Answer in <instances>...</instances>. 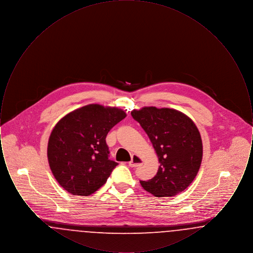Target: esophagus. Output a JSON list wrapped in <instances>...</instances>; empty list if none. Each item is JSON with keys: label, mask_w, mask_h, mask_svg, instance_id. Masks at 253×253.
I'll return each mask as SVG.
<instances>
[{"label": "esophagus", "mask_w": 253, "mask_h": 253, "mask_svg": "<svg viewBox=\"0 0 253 253\" xmlns=\"http://www.w3.org/2000/svg\"><path fill=\"white\" fill-rule=\"evenodd\" d=\"M142 165V159L137 155H132V160L129 162V166L132 168H135Z\"/></svg>", "instance_id": "esophagus-1"}]
</instances>
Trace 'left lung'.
I'll return each instance as SVG.
<instances>
[{"label":"left lung","mask_w":253,"mask_h":253,"mask_svg":"<svg viewBox=\"0 0 253 253\" xmlns=\"http://www.w3.org/2000/svg\"><path fill=\"white\" fill-rule=\"evenodd\" d=\"M131 115L148 134L160 164L152 179L140 180L143 189L157 197L186 190L195 178L203 156L201 135L193 121L174 109L144 107Z\"/></svg>","instance_id":"left-lung-1"}]
</instances>
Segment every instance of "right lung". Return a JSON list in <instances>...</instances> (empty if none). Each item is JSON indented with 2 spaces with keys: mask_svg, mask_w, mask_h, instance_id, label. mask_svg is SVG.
<instances>
[{
  "mask_svg": "<svg viewBox=\"0 0 253 253\" xmlns=\"http://www.w3.org/2000/svg\"><path fill=\"white\" fill-rule=\"evenodd\" d=\"M123 110L89 104L67 114L49 137L47 157L60 186L88 196L103 186L118 163L109 159L106 135L125 119Z\"/></svg>",
  "mask_w": 253,
  "mask_h": 253,
  "instance_id": "obj_1",
  "label": "right lung"
}]
</instances>
